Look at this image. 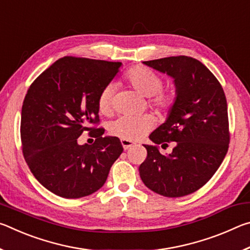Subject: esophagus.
<instances>
[{"label": "esophagus", "mask_w": 250, "mask_h": 250, "mask_svg": "<svg viewBox=\"0 0 250 250\" xmlns=\"http://www.w3.org/2000/svg\"><path fill=\"white\" fill-rule=\"evenodd\" d=\"M121 145H122V146H124L125 150H128V149H130V147H132L134 146V143L131 142V141L124 140V139H121Z\"/></svg>", "instance_id": "1"}]
</instances>
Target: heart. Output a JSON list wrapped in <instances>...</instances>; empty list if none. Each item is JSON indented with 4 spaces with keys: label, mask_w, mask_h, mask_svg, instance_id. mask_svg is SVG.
Here are the masks:
<instances>
[{
    "label": "heart",
    "mask_w": 250,
    "mask_h": 250,
    "mask_svg": "<svg viewBox=\"0 0 250 250\" xmlns=\"http://www.w3.org/2000/svg\"><path fill=\"white\" fill-rule=\"evenodd\" d=\"M126 80L133 89L143 97L150 98V103L159 109H168L175 103L174 90L162 91L163 80L158 74L146 67L138 66L130 69ZM113 86L108 84L101 90L98 98V108L103 115H109L112 110ZM154 125V119L149 115L122 116L109 125L110 133L124 140L137 141L145 137Z\"/></svg>",
    "instance_id": "b5f03b06"
}]
</instances>
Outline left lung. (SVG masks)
Returning a JSON list of instances; mask_svg holds the SVG:
<instances>
[{
	"mask_svg": "<svg viewBox=\"0 0 250 250\" xmlns=\"http://www.w3.org/2000/svg\"><path fill=\"white\" fill-rule=\"evenodd\" d=\"M173 78L176 99L164 124L143 145L147 155L139 172L151 191L167 197L188 195L210 180L229 143L227 103L216 77L200 61L173 56L143 62ZM176 142L172 153L161 155L158 145Z\"/></svg>",
	"mask_w": 250,
	"mask_h": 250,
	"instance_id": "8db88e82",
	"label": "left lung"
}]
</instances>
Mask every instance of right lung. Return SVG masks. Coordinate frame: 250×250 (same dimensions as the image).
<instances>
[{"label": "right lung", "mask_w": 250, "mask_h": 250, "mask_svg": "<svg viewBox=\"0 0 250 250\" xmlns=\"http://www.w3.org/2000/svg\"><path fill=\"white\" fill-rule=\"evenodd\" d=\"M121 62L62 57L44 70L25 96L21 119L23 154L36 180L64 198L88 196L103 188L110 167L124 151L116 137H103L98 122L101 90ZM83 130L94 145L78 143Z\"/></svg>", "instance_id": "1"}]
</instances>
